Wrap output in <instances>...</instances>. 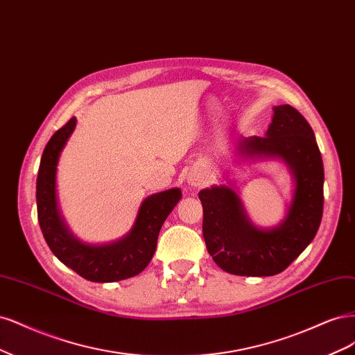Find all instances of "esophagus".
<instances>
[{
	"label": "esophagus",
	"mask_w": 355,
	"mask_h": 355,
	"mask_svg": "<svg viewBox=\"0 0 355 355\" xmlns=\"http://www.w3.org/2000/svg\"><path fill=\"white\" fill-rule=\"evenodd\" d=\"M191 184H193V186H199V180H198V178L191 180Z\"/></svg>",
	"instance_id": "esophagus-1"
}]
</instances>
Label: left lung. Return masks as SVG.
<instances>
[{
    "instance_id": "1",
    "label": "left lung",
    "mask_w": 355,
    "mask_h": 355,
    "mask_svg": "<svg viewBox=\"0 0 355 355\" xmlns=\"http://www.w3.org/2000/svg\"><path fill=\"white\" fill-rule=\"evenodd\" d=\"M248 156H277L289 165L295 193L288 215L272 230L249 223L237 194L225 186L199 193L203 239L215 264L236 276H274L311 243L323 215V161L313 128L295 107H274L266 137L240 140Z\"/></svg>"
}]
</instances>
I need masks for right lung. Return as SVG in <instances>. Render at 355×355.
<instances>
[{
  "label": "right lung",
  "mask_w": 355,
  "mask_h": 355,
  "mask_svg": "<svg viewBox=\"0 0 355 355\" xmlns=\"http://www.w3.org/2000/svg\"><path fill=\"white\" fill-rule=\"evenodd\" d=\"M76 119L57 130L44 148L37 178L38 221L45 242L64 266L79 276L98 283H110L140 274L156 250L157 236L166 216L181 199L180 189H171L147 198L139 209L127 237L109 245H84L64 227L55 202V166Z\"/></svg>",
  "instance_id": "add662e5"
}]
</instances>
